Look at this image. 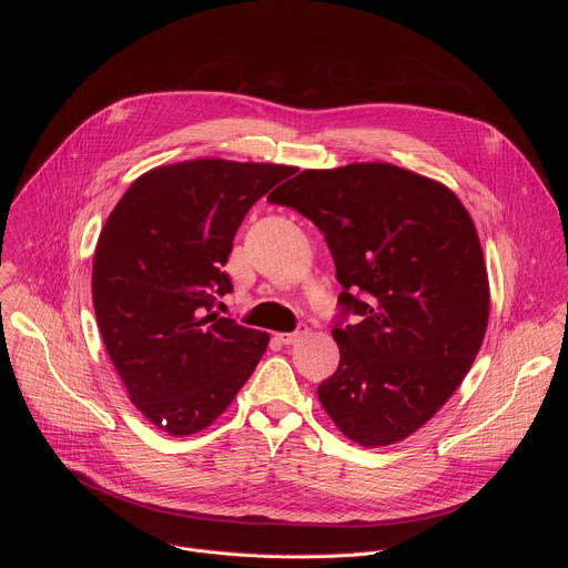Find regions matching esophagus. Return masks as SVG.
Instances as JSON below:
<instances>
[{"label":"esophagus","instance_id":"1","mask_svg":"<svg viewBox=\"0 0 568 568\" xmlns=\"http://www.w3.org/2000/svg\"><path fill=\"white\" fill-rule=\"evenodd\" d=\"M305 335H307V326H305V323H298V328H296L294 333H281V335H276V337H278V342H281V344L292 346V344L301 342Z\"/></svg>","mask_w":568,"mask_h":568}]
</instances>
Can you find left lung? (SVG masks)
<instances>
[{
    "label": "left lung",
    "mask_w": 568,
    "mask_h": 568,
    "mask_svg": "<svg viewBox=\"0 0 568 568\" xmlns=\"http://www.w3.org/2000/svg\"><path fill=\"white\" fill-rule=\"evenodd\" d=\"M267 200L316 224L344 287L323 409L364 447L412 436L458 388L488 328L469 213L447 186L390 164L303 171Z\"/></svg>",
    "instance_id": "left-lung-1"
}]
</instances>
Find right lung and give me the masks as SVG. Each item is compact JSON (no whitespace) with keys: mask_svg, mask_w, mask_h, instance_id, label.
<instances>
[{"mask_svg":"<svg viewBox=\"0 0 568 568\" xmlns=\"http://www.w3.org/2000/svg\"><path fill=\"white\" fill-rule=\"evenodd\" d=\"M292 166L195 159L141 175L110 213L92 267L108 355L161 432L209 427L261 362L270 335L217 316L237 226Z\"/></svg>","mask_w":568,"mask_h":568,"instance_id":"add662e5","label":"right lung"}]
</instances>
